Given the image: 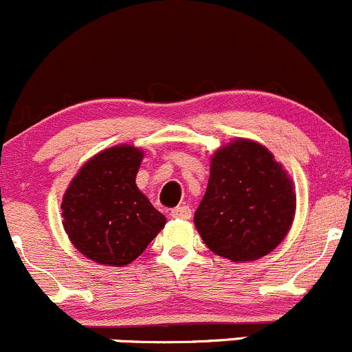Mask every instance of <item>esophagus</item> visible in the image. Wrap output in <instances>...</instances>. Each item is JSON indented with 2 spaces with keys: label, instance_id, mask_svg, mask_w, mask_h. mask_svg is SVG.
<instances>
[{
  "label": "esophagus",
  "instance_id": "34e87169",
  "mask_svg": "<svg viewBox=\"0 0 352 352\" xmlns=\"http://www.w3.org/2000/svg\"><path fill=\"white\" fill-rule=\"evenodd\" d=\"M171 217H173V219H184V220H188L191 217V208L188 205L176 206V208L171 210Z\"/></svg>",
  "mask_w": 352,
  "mask_h": 352
}]
</instances>
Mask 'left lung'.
<instances>
[{"instance_id": "obj_1", "label": "left lung", "mask_w": 352, "mask_h": 352, "mask_svg": "<svg viewBox=\"0 0 352 352\" xmlns=\"http://www.w3.org/2000/svg\"><path fill=\"white\" fill-rule=\"evenodd\" d=\"M295 215L293 184L266 147L234 140L215 152L195 226L210 251L230 261L270 254Z\"/></svg>"}]
</instances>
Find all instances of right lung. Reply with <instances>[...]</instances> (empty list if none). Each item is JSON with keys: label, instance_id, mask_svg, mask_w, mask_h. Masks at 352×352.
<instances>
[{"label": "right lung", "instance_id": "right-lung-1", "mask_svg": "<svg viewBox=\"0 0 352 352\" xmlns=\"http://www.w3.org/2000/svg\"><path fill=\"white\" fill-rule=\"evenodd\" d=\"M142 151L117 146L89 159L69 184L60 208L79 252L100 264L125 266L166 226L135 184Z\"/></svg>", "mask_w": 352, "mask_h": 352}]
</instances>
